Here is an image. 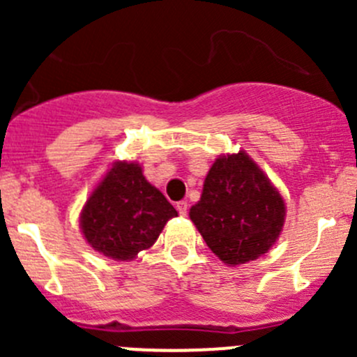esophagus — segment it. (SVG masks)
I'll return each instance as SVG.
<instances>
[{
    "label": "esophagus",
    "mask_w": 357,
    "mask_h": 357,
    "mask_svg": "<svg viewBox=\"0 0 357 357\" xmlns=\"http://www.w3.org/2000/svg\"><path fill=\"white\" fill-rule=\"evenodd\" d=\"M176 208H178L179 214L186 215V212H188V204H186L185 200H181V202H178V204H176Z\"/></svg>",
    "instance_id": "1"
}]
</instances>
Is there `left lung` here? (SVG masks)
I'll list each match as a JSON object with an SVG mask.
<instances>
[{"mask_svg": "<svg viewBox=\"0 0 357 357\" xmlns=\"http://www.w3.org/2000/svg\"><path fill=\"white\" fill-rule=\"evenodd\" d=\"M190 219L207 247L229 266L266 254L285 221V202L245 152L219 157Z\"/></svg>", "mask_w": 357, "mask_h": 357, "instance_id": "obj_1", "label": "left lung"}]
</instances>
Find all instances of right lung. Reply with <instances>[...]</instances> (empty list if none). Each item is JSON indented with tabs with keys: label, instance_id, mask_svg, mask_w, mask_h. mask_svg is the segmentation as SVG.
<instances>
[{
	"label": "right lung",
	"instance_id": "right-lung-1",
	"mask_svg": "<svg viewBox=\"0 0 357 357\" xmlns=\"http://www.w3.org/2000/svg\"><path fill=\"white\" fill-rule=\"evenodd\" d=\"M178 212L138 164L117 162L81 212V229L95 250L115 261H131L152 247Z\"/></svg>",
	"mask_w": 357,
	"mask_h": 357
}]
</instances>
